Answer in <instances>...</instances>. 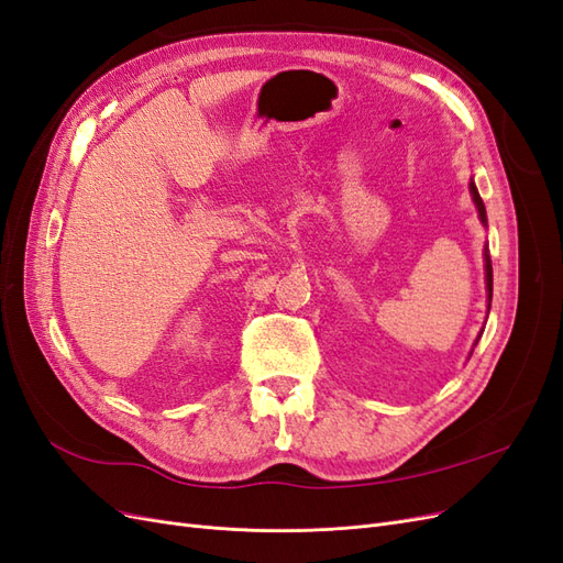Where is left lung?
<instances>
[{
	"instance_id": "1",
	"label": "left lung",
	"mask_w": 563,
	"mask_h": 563,
	"mask_svg": "<svg viewBox=\"0 0 563 563\" xmlns=\"http://www.w3.org/2000/svg\"><path fill=\"white\" fill-rule=\"evenodd\" d=\"M470 195H472V199H474V203H476V211H479V220L484 225H488V220H486V207H484V201H482V197H479V190H476V185L474 183H470ZM484 261H486V291H488V310H490V298H493V267H490V255H488V249H484ZM476 345V343H474Z\"/></svg>"
}]
</instances>
